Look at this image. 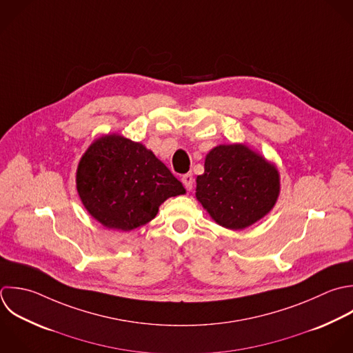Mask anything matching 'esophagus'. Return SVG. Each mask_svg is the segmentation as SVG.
<instances>
[{"label":"esophagus","mask_w":353,"mask_h":353,"mask_svg":"<svg viewBox=\"0 0 353 353\" xmlns=\"http://www.w3.org/2000/svg\"><path fill=\"white\" fill-rule=\"evenodd\" d=\"M181 181H183V184H184V187H185V190H187V191H191V190H192V185H194V177H192V174H191V173L184 174V176L181 177Z\"/></svg>","instance_id":"obj_1"}]
</instances>
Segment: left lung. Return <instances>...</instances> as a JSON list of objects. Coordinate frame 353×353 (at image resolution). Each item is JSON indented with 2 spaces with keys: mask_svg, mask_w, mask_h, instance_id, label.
Segmentation results:
<instances>
[{
  "mask_svg": "<svg viewBox=\"0 0 353 353\" xmlns=\"http://www.w3.org/2000/svg\"><path fill=\"white\" fill-rule=\"evenodd\" d=\"M279 195V173L242 144L219 145L196 177V199L212 219L230 230H243L264 217Z\"/></svg>",
  "mask_w": 353,
  "mask_h": 353,
  "instance_id": "1",
  "label": "left lung"
}]
</instances>
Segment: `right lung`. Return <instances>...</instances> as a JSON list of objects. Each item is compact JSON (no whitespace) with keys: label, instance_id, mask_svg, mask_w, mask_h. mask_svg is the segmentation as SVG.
Wrapping results in <instances>:
<instances>
[{"label":"right lung","instance_id":"add662e5","mask_svg":"<svg viewBox=\"0 0 353 353\" xmlns=\"http://www.w3.org/2000/svg\"><path fill=\"white\" fill-rule=\"evenodd\" d=\"M77 190L86 210L108 228L130 231L151 221L183 184L143 144L104 136L83 154Z\"/></svg>","mask_w":353,"mask_h":353}]
</instances>
